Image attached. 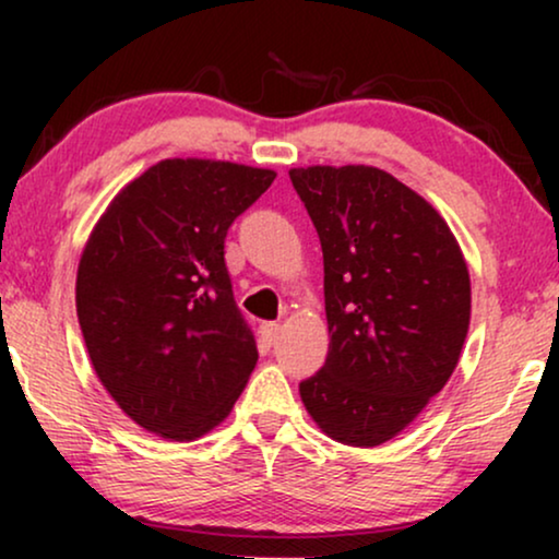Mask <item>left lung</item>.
I'll use <instances>...</instances> for the list:
<instances>
[{"mask_svg":"<svg viewBox=\"0 0 559 559\" xmlns=\"http://www.w3.org/2000/svg\"><path fill=\"white\" fill-rule=\"evenodd\" d=\"M274 173L163 159L114 198L83 249L75 310L111 400L165 440L224 423L257 366L224 243Z\"/></svg>","mask_w":559,"mask_h":559,"instance_id":"obj_1","label":"left lung"}]
</instances>
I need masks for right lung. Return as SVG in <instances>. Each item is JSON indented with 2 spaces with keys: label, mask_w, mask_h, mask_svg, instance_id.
<instances>
[{
  "label": "right lung",
  "mask_w": 559,
  "mask_h": 559,
  "mask_svg": "<svg viewBox=\"0 0 559 559\" xmlns=\"http://www.w3.org/2000/svg\"><path fill=\"white\" fill-rule=\"evenodd\" d=\"M289 180L323 247L328 356L300 384L328 438L392 440L448 384L471 323V277L445 221L366 165H316Z\"/></svg>",
  "instance_id": "right-lung-1"
}]
</instances>
